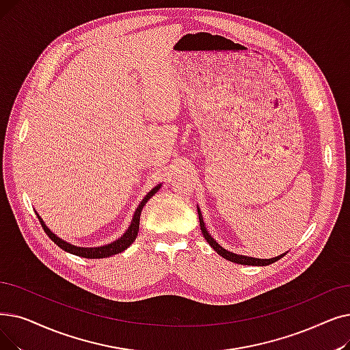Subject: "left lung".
I'll list each match as a JSON object with an SVG mask.
<instances>
[{
	"mask_svg": "<svg viewBox=\"0 0 350 350\" xmlns=\"http://www.w3.org/2000/svg\"><path fill=\"white\" fill-rule=\"evenodd\" d=\"M197 215H199L202 233H203L204 239L207 240L208 245H210L213 249H215L221 257H224V259H227L229 262H233V263H237V265H247V266H267V265H271V263L278 262V260L280 259V257H283V256L286 254V253H283V254H280V256H278V257H271V259H256V257L236 254V253H233V252L226 250V249L221 247V246L219 245V243H217L215 239H213V237L210 236V233L207 232L206 223H204V220H203V215H202V211H200L199 207H197Z\"/></svg>",
	"mask_w": 350,
	"mask_h": 350,
	"instance_id": "8db88e82",
	"label": "left lung"
}]
</instances>
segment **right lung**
Wrapping results in <instances>:
<instances>
[{"instance_id": "right-lung-1", "label": "right lung", "mask_w": 350, "mask_h": 350, "mask_svg": "<svg viewBox=\"0 0 350 350\" xmlns=\"http://www.w3.org/2000/svg\"><path fill=\"white\" fill-rule=\"evenodd\" d=\"M163 183L157 185L154 189H151L146 196L144 199L142 200V203L139 204V207L135 208L134 211V216H133V220L129 226V229L123 233V236L118 237L117 240L109 243V245H104V246H97V247H81V246H75V245H71V243L59 239L57 234H54L50 229L49 226L44 223V220L40 217V215L37 213V217L41 223V226L44 227V232L49 234V237L55 243V245L59 247L66 250L67 253H71V254H75V256H80V257H85V259H103V257H110L113 254H117V253H121L124 252L129 246L133 245V241L135 240V237H137L139 234V227H140V215H142V210L143 207L146 206V203L153 197L159 189L161 187Z\"/></svg>"}]
</instances>
